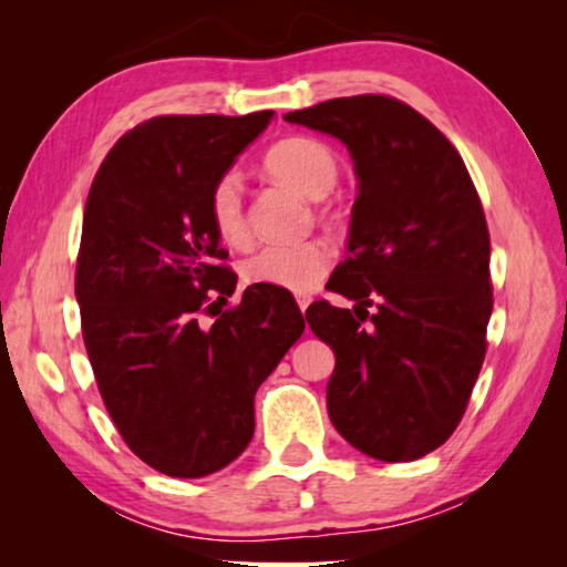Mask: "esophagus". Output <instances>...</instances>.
Masks as SVG:
<instances>
[{
	"label": "esophagus",
	"mask_w": 567,
	"mask_h": 567,
	"mask_svg": "<svg viewBox=\"0 0 567 567\" xmlns=\"http://www.w3.org/2000/svg\"><path fill=\"white\" fill-rule=\"evenodd\" d=\"M310 302H312V295H297V305H300L302 312L310 307Z\"/></svg>",
	"instance_id": "34e87169"
}]
</instances>
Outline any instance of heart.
Wrapping results in <instances>:
<instances>
[{"label": "heart", "mask_w": 567, "mask_h": 567, "mask_svg": "<svg viewBox=\"0 0 567 567\" xmlns=\"http://www.w3.org/2000/svg\"><path fill=\"white\" fill-rule=\"evenodd\" d=\"M262 167L272 179L282 182L302 197L320 199L338 179V159L324 142L315 137H287L267 150ZM209 219L219 239L233 247L247 243L249 227L245 215L243 179L235 169L225 172L209 192ZM332 249L310 239L300 245H265L243 262V277L252 285L282 287L307 292L330 270Z\"/></svg>", "instance_id": "obj_1"}]
</instances>
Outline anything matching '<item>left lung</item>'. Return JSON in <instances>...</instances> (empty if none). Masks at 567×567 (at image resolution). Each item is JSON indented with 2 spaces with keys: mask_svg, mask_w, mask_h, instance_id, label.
<instances>
[{
  "mask_svg": "<svg viewBox=\"0 0 567 567\" xmlns=\"http://www.w3.org/2000/svg\"><path fill=\"white\" fill-rule=\"evenodd\" d=\"M285 120L340 140L358 177L348 257L328 282L354 307L305 312L334 352L330 420L360 453L410 463L453 435L485 360L483 205L445 134L398 100L340 97Z\"/></svg>",
  "mask_w": 567,
  "mask_h": 567,
  "instance_id": "1",
  "label": "left lung"
}]
</instances>
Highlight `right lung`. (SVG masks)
<instances>
[{"label":"right lung","mask_w":567,"mask_h":567,"mask_svg":"<svg viewBox=\"0 0 567 567\" xmlns=\"http://www.w3.org/2000/svg\"><path fill=\"white\" fill-rule=\"evenodd\" d=\"M272 112L155 117L112 147L92 182L74 292L104 405L124 443L169 477H205L245 453L255 392L300 340L282 287L237 275L209 219V192L260 137ZM217 315V312H213Z\"/></svg>","instance_id":"add662e5"}]
</instances>
